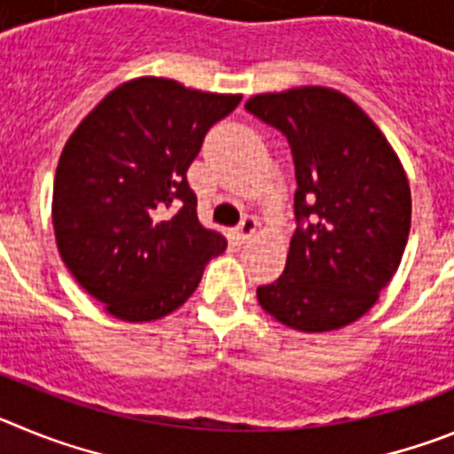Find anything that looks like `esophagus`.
<instances>
[{
    "label": "esophagus",
    "instance_id": "34e87169",
    "mask_svg": "<svg viewBox=\"0 0 454 454\" xmlns=\"http://www.w3.org/2000/svg\"><path fill=\"white\" fill-rule=\"evenodd\" d=\"M256 227H259V223H256L252 215H246V218L240 220L239 227H236V236H239V240H243V243H246V240H250L252 236L256 234Z\"/></svg>",
    "mask_w": 454,
    "mask_h": 454
}]
</instances>
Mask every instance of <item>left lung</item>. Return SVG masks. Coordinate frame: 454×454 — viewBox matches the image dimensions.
Returning <instances> with one entry per match:
<instances>
[{
  "label": "left lung",
  "mask_w": 454,
  "mask_h": 454,
  "mask_svg": "<svg viewBox=\"0 0 454 454\" xmlns=\"http://www.w3.org/2000/svg\"><path fill=\"white\" fill-rule=\"evenodd\" d=\"M246 108L286 136L298 179L286 268L256 300L291 330H340L398 270L411 224L407 172L382 129L334 88L259 92Z\"/></svg>",
  "instance_id": "1"
}]
</instances>
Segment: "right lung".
Listing matches in <instances>:
<instances>
[{
	"instance_id": "1",
	"label": "right lung",
	"mask_w": 454,
	"mask_h": 454,
	"mask_svg": "<svg viewBox=\"0 0 454 454\" xmlns=\"http://www.w3.org/2000/svg\"><path fill=\"white\" fill-rule=\"evenodd\" d=\"M239 102L240 95L138 77L108 92L67 138L51 198L56 247L114 318L152 323L172 314L227 247L223 234L200 224L186 170L208 127Z\"/></svg>"
}]
</instances>
